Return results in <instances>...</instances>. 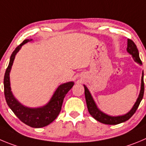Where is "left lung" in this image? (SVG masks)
Wrapping results in <instances>:
<instances>
[{
  "instance_id": "obj_1",
  "label": "left lung",
  "mask_w": 146,
  "mask_h": 146,
  "mask_svg": "<svg viewBox=\"0 0 146 146\" xmlns=\"http://www.w3.org/2000/svg\"><path fill=\"white\" fill-rule=\"evenodd\" d=\"M127 51L132 56L134 60L136 62L139 63L140 65H142V62H141L140 57H139V52L137 48V46L134 43L133 40L128 39H127ZM84 86V91H85V97H86V102L87 107H88V112L90 114L96 119L99 122H102L103 124H106V125H117V124L122 123V122H125V121L128 120L135 112L136 111L137 109L138 108V106L141 103V100L143 99L144 94V81H143V72L142 73V78H141V92H140V94H139L138 98H137V101L135 103L134 106L133 108L131 109L129 112L127 114H124V115H121V116H117V117H112L107 115L105 113L102 112V111L98 109L97 106H96V103H95L93 97H92V94H90L89 91L87 88V87L85 85Z\"/></svg>"
}]
</instances>
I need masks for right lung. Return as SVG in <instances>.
<instances>
[{
  "label": "right lung",
  "mask_w": 146,
  "mask_h": 146,
  "mask_svg": "<svg viewBox=\"0 0 146 146\" xmlns=\"http://www.w3.org/2000/svg\"><path fill=\"white\" fill-rule=\"evenodd\" d=\"M32 40V39L24 40L22 43L18 46L12 52L9 66L6 68L4 76V94L9 107L21 122L32 127L39 128L50 125L56 119L60 112L64 98L73 86L74 83L68 82L59 86L50 102L43 107L39 108H29L22 105L12 94L9 75L16 53L19 51L22 45Z\"/></svg>",
  "instance_id": "add662e5"
}]
</instances>
